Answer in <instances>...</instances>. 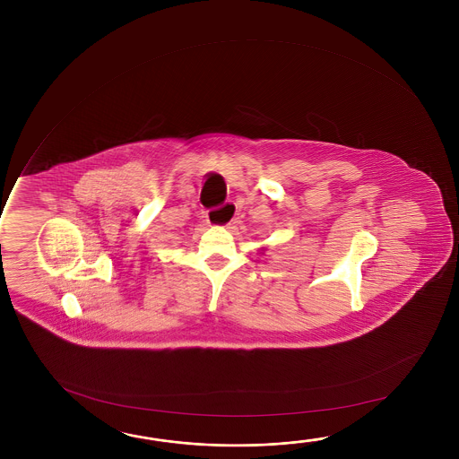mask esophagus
<instances>
[{
  "label": "esophagus",
  "instance_id": "obj_1",
  "mask_svg": "<svg viewBox=\"0 0 459 459\" xmlns=\"http://www.w3.org/2000/svg\"><path fill=\"white\" fill-rule=\"evenodd\" d=\"M235 211V206L232 204H227L222 206V210L219 208V210H211L208 211V214H206V218H208V222L212 224V226H230V221L229 222H222V218L227 216V214H230Z\"/></svg>",
  "mask_w": 459,
  "mask_h": 459
}]
</instances>
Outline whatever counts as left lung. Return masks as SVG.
Instances as JSON below:
<instances>
[{
    "instance_id": "8db88e82",
    "label": "left lung",
    "mask_w": 459,
    "mask_h": 459,
    "mask_svg": "<svg viewBox=\"0 0 459 459\" xmlns=\"http://www.w3.org/2000/svg\"><path fill=\"white\" fill-rule=\"evenodd\" d=\"M264 251H265V247H263V248H261V253H263V255H264Z\"/></svg>"
}]
</instances>
